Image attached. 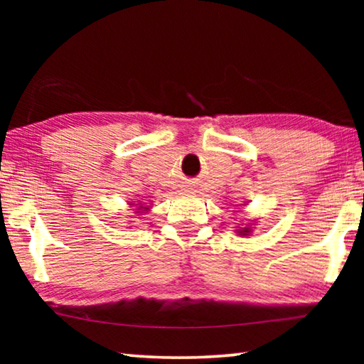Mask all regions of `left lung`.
<instances>
[{"instance_id":"1","label":"left lung","mask_w":364,"mask_h":364,"mask_svg":"<svg viewBox=\"0 0 364 364\" xmlns=\"http://www.w3.org/2000/svg\"><path fill=\"white\" fill-rule=\"evenodd\" d=\"M242 232H249V231H247V228H245V230H244V231H242Z\"/></svg>"}]
</instances>
